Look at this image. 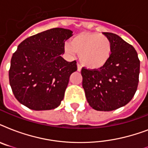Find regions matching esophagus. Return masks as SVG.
Instances as JSON below:
<instances>
[{
    "label": "esophagus",
    "instance_id": "obj_1",
    "mask_svg": "<svg viewBox=\"0 0 148 148\" xmlns=\"http://www.w3.org/2000/svg\"><path fill=\"white\" fill-rule=\"evenodd\" d=\"M77 71H81V65L77 64Z\"/></svg>",
    "mask_w": 148,
    "mask_h": 148
}]
</instances>
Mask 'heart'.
Wrapping results in <instances>:
<instances>
[{
  "mask_svg": "<svg viewBox=\"0 0 148 148\" xmlns=\"http://www.w3.org/2000/svg\"><path fill=\"white\" fill-rule=\"evenodd\" d=\"M67 53L79 54L81 63L90 70L102 68L110 60L112 45L106 35L95 32H82L71 38L65 45Z\"/></svg>",
  "mask_w": 148,
  "mask_h": 148,
  "instance_id": "1",
  "label": "heart"
}]
</instances>
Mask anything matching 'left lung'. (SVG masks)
I'll use <instances>...</instances> for the list:
<instances>
[{
	"label": "left lung",
	"mask_w": 148,
	"mask_h": 148,
	"mask_svg": "<svg viewBox=\"0 0 148 148\" xmlns=\"http://www.w3.org/2000/svg\"><path fill=\"white\" fill-rule=\"evenodd\" d=\"M103 34L111 41L110 60L99 70L82 68V86L91 108L110 111L133 98L139 81L140 60L133 46L121 37L110 32Z\"/></svg>",
	"instance_id": "1"
}]
</instances>
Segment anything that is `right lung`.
<instances>
[{"mask_svg":"<svg viewBox=\"0 0 148 148\" xmlns=\"http://www.w3.org/2000/svg\"><path fill=\"white\" fill-rule=\"evenodd\" d=\"M73 35L68 29L52 28L23 40L13 54L9 81L17 101L34 110L58 108L64 99L75 60L61 57L64 40Z\"/></svg>","mask_w":148,"mask_h":148,"instance_id":"add662e5","label":"right lung"}]
</instances>
